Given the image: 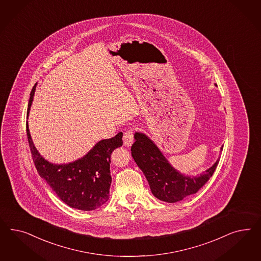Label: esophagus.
Here are the masks:
<instances>
[{
	"mask_svg": "<svg viewBox=\"0 0 261 261\" xmlns=\"http://www.w3.org/2000/svg\"><path fill=\"white\" fill-rule=\"evenodd\" d=\"M123 145H125L127 147H130L133 142H134V134H133V131L132 130H128L126 131L124 135H123Z\"/></svg>",
	"mask_w": 261,
	"mask_h": 261,
	"instance_id": "1",
	"label": "esophagus"
}]
</instances>
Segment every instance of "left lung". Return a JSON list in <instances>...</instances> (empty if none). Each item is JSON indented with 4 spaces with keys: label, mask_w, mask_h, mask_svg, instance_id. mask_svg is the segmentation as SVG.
<instances>
[{
    "label": "left lung",
    "mask_w": 261,
    "mask_h": 261,
    "mask_svg": "<svg viewBox=\"0 0 261 261\" xmlns=\"http://www.w3.org/2000/svg\"><path fill=\"white\" fill-rule=\"evenodd\" d=\"M131 154L149 184L152 194L166 203H176L196 193L213 176L219 158L197 176L181 173L169 164L155 142L142 132H135ZM223 146L220 148V153Z\"/></svg>",
    "instance_id": "8db88e82"
}]
</instances>
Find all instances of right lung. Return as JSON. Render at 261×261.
<instances>
[{
  "mask_svg": "<svg viewBox=\"0 0 261 261\" xmlns=\"http://www.w3.org/2000/svg\"><path fill=\"white\" fill-rule=\"evenodd\" d=\"M37 83L33 86L28 105L29 119ZM27 134L35 167L50 189L66 205L80 210L94 211L109 199L112 177L110 164L112 152L122 145V136L96 142L86 155L69 164L56 165L47 161L32 142L27 121Z\"/></svg>",
  "mask_w": 261,
  "mask_h": 261,
  "instance_id": "right-lung-1",
  "label": "right lung"
}]
</instances>
